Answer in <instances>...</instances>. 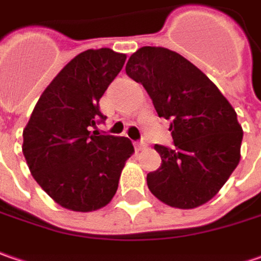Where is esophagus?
<instances>
[{
  "mask_svg": "<svg viewBox=\"0 0 261 261\" xmlns=\"http://www.w3.org/2000/svg\"><path fill=\"white\" fill-rule=\"evenodd\" d=\"M146 146H147V144H146L144 142H137L136 144H134V147H136V150H137V152H140V150H143V149H146Z\"/></svg>",
  "mask_w": 261,
  "mask_h": 261,
  "instance_id": "1",
  "label": "esophagus"
}]
</instances>
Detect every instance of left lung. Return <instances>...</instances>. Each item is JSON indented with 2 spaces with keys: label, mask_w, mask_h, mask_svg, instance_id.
<instances>
[{
  "label": "left lung",
  "mask_w": 261,
  "mask_h": 261,
  "mask_svg": "<svg viewBox=\"0 0 261 261\" xmlns=\"http://www.w3.org/2000/svg\"><path fill=\"white\" fill-rule=\"evenodd\" d=\"M125 71L142 83L158 115L171 121L175 144H154L162 164L147 174V187L172 207L204 204L241 158L243 128L235 109L206 74L171 49L143 46L131 55Z\"/></svg>",
  "instance_id": "left-lung-1"
}]
</instances>
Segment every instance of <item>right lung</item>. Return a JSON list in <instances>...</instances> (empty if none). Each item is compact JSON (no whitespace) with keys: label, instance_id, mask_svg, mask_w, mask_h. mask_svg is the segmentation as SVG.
Here are the masks:
<instances>
[{"label":"right lung","instance_id":"right-lung-1","mask_svg":"<svg viewBox=\"0 0 261 261\" xmlns=\"http://www.w3.org/2000/svg\"><path fill=\"white\" fill-rule=\"evenodd\" d=\"M125 58L109 48L74 57L43 90L23 130V154L32 175L65 209L93 212L107 206L134 152L127 137L90 131L107 119L99 99Z\"/></svg>","mask_w":261,"mask_h":261}]
</instances>
